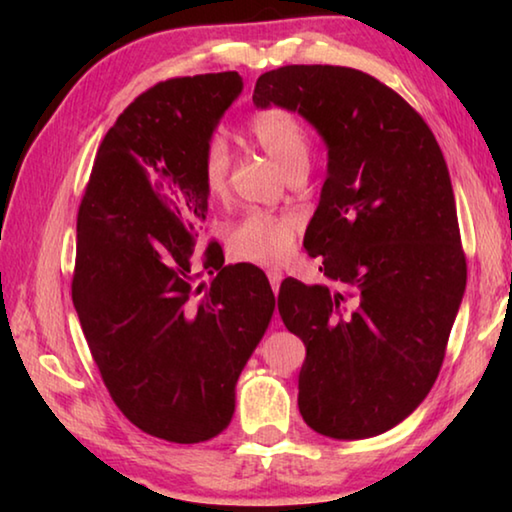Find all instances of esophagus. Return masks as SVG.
<instances>
[{
  "label": "esophagus",
  "mask_w": 512,
  "mask_h": 512,
  "mask_svg": "<svg viewBox=\"0 0 512 512\" xmlns=\"http://www.w3.org/2000/svg\"><path fill=\"white\" fill-rule=\"evenodd\" d=\"M266 275H268V282H271L273 291L280 289V282H282V271H280V268H268ZM275 320H277V318H275Z\"/></svg>",
  "instance_id": "esophagus-1"
}]
</instances>
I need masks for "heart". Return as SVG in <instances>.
<instances>
[{"label": "heart", "mask_w": 512, "mask_h": 512, "mask_svg": "<svg viewBox=\"0 0 512 512\" xmlns=\"http://www.w3.org/2000/svg\"><path fill=\"white\" fill-rule=\"evenodd\" d=\"M248 133L257 146L280 164L291 178L305 171L309 162V133L296 112L266 108L250 119ZM232 155L221 135L207 137L201 151V178L210 198L221 201L228 194ZM302 221L289 210H248L228 228V248L237 259L255 264H280L296 248Z\"/></svg>", "instance_id": "1"}]
</instances>
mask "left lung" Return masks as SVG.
<instances>
[{"label": "left lung", "instance_id": "left-lung-1", "mask_svg": "<svg viewBox=\"0 0 512 512\" xmlns=\"http://www.w3.org/2000/svg\"><path fill=\"white\" fill-rule=\"evenodd\" d=\"M253 101L298 110L329 149L305 232L327 284L287 277L277 293L307 350L302 420L329 438L377 436L431 391L465 291L443 151L420 112L361 69L277 67L259 76Z\"/></svg>", "mask_w": 512, "mask_h": 512}]
</instances>
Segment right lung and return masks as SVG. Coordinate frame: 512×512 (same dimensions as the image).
Masks as SVG:
<instances>
[{
	"label": "right lung",
	"instance_id": "right-lung-1",
	"mask_svg": "<svg viewBox=\"0 0 512 512\" xmlns=\"http://www.w3.org/2000/svg\"><path fill=\"white\" fill-rule=\"evenodd\" d=\"M237 72L142 92L103 137L76 219L72 300L112 402L137 429L192 445L221 433L273 316L262 268L210 239L201 151L241 92Z\"/></svg>",
	"mask_w": 512,
	"mask_h": 512
}]
</instances>
